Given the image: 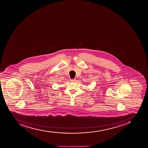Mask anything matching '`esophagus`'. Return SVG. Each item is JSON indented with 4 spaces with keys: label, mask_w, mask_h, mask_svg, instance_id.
I'll return each instance as SVG.
<instances>
[{
    "label": "esophagus",
    "mask_w": 148,
    "mask_h": 148,
    "mask_svg": "<svg viewBox=\"0 0 148 148\" xmlns=\"http://www.w3.org/2000/svg\"><path fill=\"white\" fill-rule=\"evenodd\" d=\"M71 81L73 82H75L76 81V79H71Z\"/></svg>",
    "instance_id": "34e87169"
}]
</instances>
